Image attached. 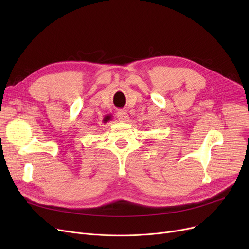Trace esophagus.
<instances>
[{
	"mask_svg": "<svg viewBox=\"0 0 249 249\" xmlns=\"http://www.w3.org/2000/svg\"><path fill=\"white\" fill-rule=\"evenodd\" d=\"M117 117H118V119H119V120L122 121V122H127V121H129V115L127 114L126 111H123V110L118 111Z\"/></svg>",
	"mask_w": 249,
	"mask_h": 249,
	"instance_id": "1",
	"label": "esophagus"
}]
</instances>
